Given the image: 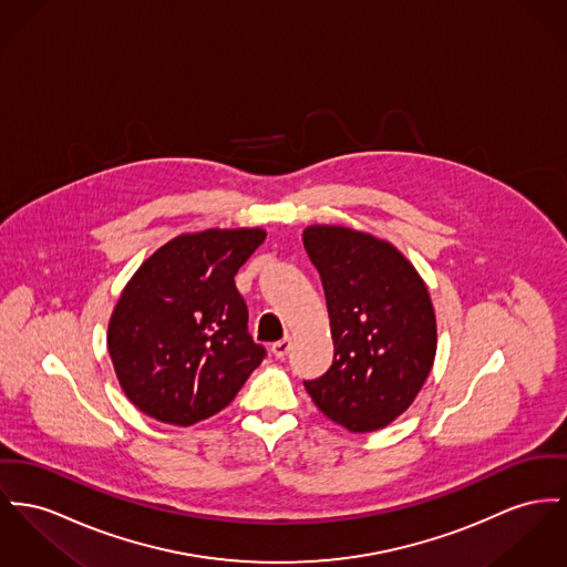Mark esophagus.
Returning a JSON list of instances; mask_svg holds the SVG:
<instances>
[{"instance_id":"esophagus-1","label":"esophagus","mask_w":567,"mask_h":567,"mask_svg":"<svg viewBox=\"0 0 567 567\" xmlns=\"http://www.w3.org/2000/svg\"><path fill=\"white\" fill-rule=\"evenodd\" d=\"M290 348H292V340L286 338V340L275 341L270 350H272V354H275L277 359H286V354L290 352Z\"/></svg>"}]
</instances>
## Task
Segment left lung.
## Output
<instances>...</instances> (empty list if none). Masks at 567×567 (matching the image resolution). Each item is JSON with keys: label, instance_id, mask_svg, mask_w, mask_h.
<instances>
[{"label": "left lung", "instance_id": "1", "mask_svg": "<svg viewBox=\"0 0 567 567\" xmlns=\"http://www.w3.org/2000/svg\"><path fill=\"white\" fill-rule=\"evenodd\" d=\"M302 245L320 272L333 365L305 382L313 404L350 432H377L415 402L436 357V313L423 277L389 240L313 224Z\"/></svg>", "mask_w": 567, "mask_h": 567}]
</instances>
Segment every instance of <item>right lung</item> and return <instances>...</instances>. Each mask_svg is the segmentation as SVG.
Masks as SVG:
<instances>
[{"label":"right lung","mask_w":567,"mask_h":567,"mask_svg":"<svg viewBox=\"0 0 567 567\" xmlns=\"http://www.w3.org/2000/svg\"><path fill=\"white\" fill-rule=\"evenodd\" d=\"M265 238L262 227L185 231L133 272L110 318L107 350L142 413L193 425L224 411L262 363L234 275Z\"/></svg>","instance_id":"right-lung-1"}]
</instances>
